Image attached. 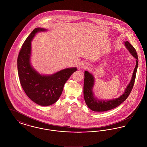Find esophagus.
<instances>
[{
	"mask_svg": "<svg viewBox=\"0 0 147 147\" xmlns=\"http://www.w3.org/2000/svg\"><path fill=\"white\" fill-rule=\"evenodd\" d=\"M87 67H88V65H87V64H85V63H83V64H82V67L83 68H86Z\"/></svg>",
	"mask_w": 147,
	"mask_h": 147,
	"instance_id": "obj_1",
	"label": "esophagus"
}]
</instances>
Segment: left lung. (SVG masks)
<instances>
[{"label": "left lung", "instance_id": "8db88e82", "mask_svg": "<svg viewBox=\"0 0 147 147\" xmlns=\"http://www.w3.org/2000/svg\"><path fill=\"white\" fill-rule=\"evenodd\" d=\"M125 45L130 53L136 59V65L133 70V75L130 83L127 85L124 93L120 96L115 99L109 100H98L97 98H95L92 90L94 85V78L89 71H85L84 82V100L88 107L92 111L96 112H103L111 110L117 107L126 100V98H128L133 89L138 68V58L136 49L128 41L125 42Z\"/></svg>", "mask_w": 147, "mask_h": 147}]
</instances>
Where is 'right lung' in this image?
<instances>
[{
    "label": "right lung",
    "instance_id": "obj_1",
    "mask_svg": "<svg viewBox=\"0 0 147 147\" xmlns=\"http://www.w3.org/2000/svg\"><path fill=\"white\" fill-rule=\"evenodd\" d=\"M45 28H35L23 43L18 57V71L23 90L32 101L47 106L55 104L61 95L63 86L76 67L65 68L49 76L41 75L32 68L30 63L31 42L36 34L46 31Z\"/></svg>",
    "mask_w": 147,
    "mask_h": 147
}]
</instances>
